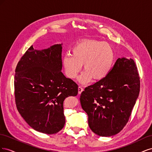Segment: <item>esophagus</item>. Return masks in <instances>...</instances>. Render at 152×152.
I'll list each match as a JSON object with an SVG mask.
<instances>
[{
    "label": "esophagus",
    "instance_id": "esophagus-1",
    "mask_svg": "<svg viewBox=\"0 0 152 152\" xmlns=\"http://www.w3.org/2000/svg\"><path fill=\"white\" fill-rule=\"evenodd\" d=\"M78 90H79V94H81L82 92L84 91L83 88H82V87H80V86H79V87H78Z\"/></svg>",
    "mask_w": 152,
    "mask_h": 152
}]
</instances>
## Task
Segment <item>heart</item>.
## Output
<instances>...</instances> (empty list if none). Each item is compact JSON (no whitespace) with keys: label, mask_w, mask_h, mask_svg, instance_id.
I'll list each match as a JSON object with an SVG mask.
<instances>
[{"label":"heart","mask_w":152,"mask_h":152,"mask_svg":"<svg viewBox=\"0 0 152 152\" xmlns=\"http://www.w3.org/2000/svg\"><path fill=\"white\" fill-rule=\"evenodd\" d=\"M115 59L112 47L107 42L96 40H85L75 44L72 55L63 58V66L69 79L77 77L84 65V72L79 77L82 84L93 80L104 79L111 72Z\"/></svg>","instance_id":"b5f03b06"}]
</instances>
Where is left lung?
Instances as JSON below:
<instances>
[{
	"label": "left lung",
	"mask_w": 152,
	"mask_h": 152,
	"mask_svg": "<svg viewBox=\"0 0 152 152\" xmlns=\"http://www.w3.org/2000/svg\"><path fill=\"white\" fill-rule=\"evenodd\" d=\"M140 90L134 60L118 58L104 79L86 87L81 93L80 104L88 115L92 131L104 137L121 132L131 116Z\"/></svg>",
	"instance_id": "obj_1"
}]
</instances>
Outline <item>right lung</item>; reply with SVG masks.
I'll return each instance as SVG.
<instances>
[{
    "instance_id": "add662e5",
    "label": "right lung",
    "mask_w": 152,
    "mask_h": 152,
    "mask_svg": "<svg viewBox=\"0 0 152 152\" xmlns=\"http://www.w3.org/2000/svg\"><path fill=\"white\" fill-rule=\"evenodd\" d=\"M62 44L36 50L33 45L18 62L15 70L16 107L28 125L39 132L56 134L65 124L63 102L77 96L78 86L62 70Z\"/></svg>"
}]
</instances>
